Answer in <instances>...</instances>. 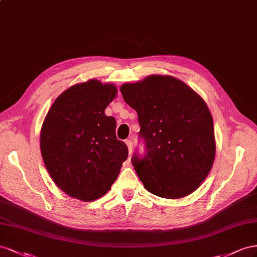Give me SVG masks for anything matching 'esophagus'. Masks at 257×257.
<instances>
[{
	"instance_id": "obj_1",
	"label": "esophagus",
	"mask_w": 257,
	"mask_h": 257,
	"mask_svg": "<svg viewBox=\"0 0 257 257\" xmlns=\"http://www.w3.org/2000/svg\"><path fill=\"white\" fill-rule=\"evenodd\" d=\"M126 144H127V148H128L129 154H131V153H133V150H134V146H133V141H131V140H127V141H126Z\"/></svg>"
}]
</instances>
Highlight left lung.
Here are the masks:
<instances>
[{"label": "left lung", "mask_w": 257, "mask_h": 257, "mask_svg": "<svg viewBox=\"0 0 257 257\" xmlns=\"http://www.w3.org/2000/svg\"><path fill=\"white\" fill-rule=\"evenodd\" d=\"M124 102L138 113L145 155L133 156L150 193L167 199L186 197L201 185L214 163L213 118L204 100L170 75H150L123 84Z\"/></svg>", "instance_id": "obj_1"}]
</instances>
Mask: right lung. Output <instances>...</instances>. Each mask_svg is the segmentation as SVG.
I'll use <instances>...</instances> for the list:
<instances>
[{"instance_id": "add662e5", "label": "right lung", "mask_w": 257, "mask_h": 257, "mask_svg": "<svg viewBox=\"0 0 257 257\" xmlns=\"http://www.w3.org/2000/svg\"><path fill=\"white\" fill-rule=\"evenodd\" d=\"M116 94L114 84L98 79L76 84L55 100L42 124L41 153L50 178L82 201L105 195L128 157L115 118L104 113Z\"/></svg>"}]
</instances>
